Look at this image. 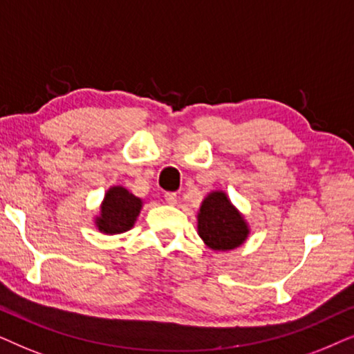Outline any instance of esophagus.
<instances>
[{
	"label": "esophagus",
	"instance_id": "obj_1",
	"mask_svg": "<svg viewBox=\"0 0 354 354\" xmlns=\"http://www.w3.org/2000/svg\"><path fill=\"white\" fill-rule=\"evenodd\" d=\"M165 201H167L169 205H176L178 204V196L174 194V192H167V194H165Z\"/></svg>",
	"mask_w": 354,
	"mask_h": 354
}]
</instances>
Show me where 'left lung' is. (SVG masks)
<instances>
[{
	"label": "left lung",
	"mask_w": 354,
	"mask_h": 354,
	"mask_svg": "<svg viewBox=\"0 0 354 354\" xmlns=\"http://www.w3.org/2000/svg\"><path fill=\"white\" fill-rule=\"evenodd\" d=\"M249 223L225 191H212L197 210V234L215 252L233 251L246 243Z\"/></svg>",
	"instance_id": "obj_1"
}]
</instances>
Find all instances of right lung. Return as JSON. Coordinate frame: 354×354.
Instances as JSON below:
<instances>
[{
	"label": "right lung",
	"instance_id": "obj_1",
	"mask_svg": "<svg viewBox=\"0 0 354 354\" xmlns=\"http://www.w3.org/2000/svg\"><path fill=\"white\" fill-rule=\"evenodd\" d=\"M144 202L122 186H111L105 192L98 215L93 218L103 234H121L131 230L142 210Z\"/></svg>",
	"mask_w": 354,
	"mask_h": 354
}]
</instances>
